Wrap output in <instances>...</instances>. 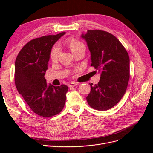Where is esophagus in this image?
<instances>
[{"mask_svg":"<svg viewBox=\"0 0 153 153\" xmlns=\"http://www.w3.org/2000/svg\"><path fill=\"white\" fill-rule=\"evenodd\" d=\"M78 84V83H76V82H71L70 84H69L68 86L69 87H75L76 85H77Z\"/></svg>","mask_w":153,"mask_h":153,"instance_id":"esophagus-1","label":"esophagus"}]
</instances>
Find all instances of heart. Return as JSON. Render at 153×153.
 Instances as JSON below:
<instances>
[{"instance_id": "1", "label": "heart", "mask_w": 153, "mask_h": 153, "mask_svg": "<svg viewBox=\"0 0 153 153\" xmlns=\"http://www.w3.org/2000/svg\"><path fill=\"white\" fill-rule=\"evenodd\" d=\"M67 44L69 46V48H70V50H71L72 53L75 52L76 50L82 47H85L84 45L83 44L81 41H78L76 39H73V38L69 39L68 41ZM59 52H60V49L58 46H54V47L52 48V50H51L50 53V59L52 60L53 62L56 61L58 59Z\"/></svg>"}]
</instances>
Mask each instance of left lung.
I'll list each match as a JSON object with an SVG mask.
<instances>
[{"instance_id":"8db88e82","label":"left lung","mask_w":153,"mask_h":153,"mask_svg":"<svg viewBox=\"0 0 153 153\" xmlns=\"http://www.w3.org/2000/svg\"><path fill=\"white\" fill-rule=\"evenodd\" d=\"M82 38L91 52V66L101 73L98 84H90L87 96L92 108L106 110L116 105L126 92L129 79V57L116 37L108 32L88 30Z\"/></svg>"}]
</instances>
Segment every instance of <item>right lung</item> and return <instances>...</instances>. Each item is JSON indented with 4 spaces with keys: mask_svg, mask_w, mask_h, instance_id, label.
Returning <instances> with one entry per match:
<instances>
[{
    "mask_svg": "<svg viewBox=\"0 0 153 153\" xmlns=\"http://www.w3.org/2000/svg\"><path fill=\"white\" fill-rule=\"evenodd\" d=\"M64 34L65 32L30 40L15 61V83L18 92L35 114L44 117L61 112L66 103L68 86L47 85L44 77L52 46Z\"/></svg>",
    "mask_w": 153,
    "mask_h": 153,
    "instance_id": "right-lung-1",
    "label": "right lung"
}]
</instances>
